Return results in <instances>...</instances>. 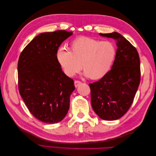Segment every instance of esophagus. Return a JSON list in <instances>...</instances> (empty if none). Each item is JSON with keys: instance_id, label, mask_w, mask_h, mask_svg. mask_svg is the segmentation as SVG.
I'll return each mask as SVG.
<instances>
[{"instance_id": "1", "label": "esophagus", "mask_w": 156, "mask_h": 156, "mask_svg": "<svg viewBox=\"0 0 156 156\" xmlns=\"http://www.w3.org/2000/svg\"><path fill=\"white\" fill-rule=\"evenodd\" d=\"M81 84V82L80 81H77V80H75V81H74V85L75 87H77Z\"/></svg>"}]
</instances>
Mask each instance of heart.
Here are the masks:
<instances>
[{
	"mask_svg": "<svg viewBox=\"0 0 156 156\" xmlns=\"http://www.w3.org/2000/svg\"><path fill=\"white\" fill-rule=\"evenodd\" d=\"M116 53L115 45L109 41H100L81 36L69 45V51L60 48L56 60L65 73L72 77L83 69L91 79H100L109 72Z\"/></svg>",
	"mask_w": 156,
	"mask_h": 156,
	"instance_id": "1",
	"label": "heart"
}]
</instances>
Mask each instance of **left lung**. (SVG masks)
I'll use <instances>...</instances> for the list:
<instances>
[{
  "label": "left lung",
  "mask_w": 156,
  "mask_h": 156,
  "mask_svg": "<svg viewBox=\"0 0 156 156\" xmlns=\"http://www.w3.org/2000/svg\"><path fill=\"white\" fill-rule=\"evenodd\" d=\"M100 35L115 39L118 48L111 69L99 81L89 84L91 104L101 119L115 120L129 109L137 91L140 81L139 55L119 33Z\"/></svg>",
  "instance_id": "left-lung-1"
}]
</instances>
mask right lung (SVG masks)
Here are the masks:
<instances>
[{"label":"right lung","mask_w":156,"mask_h":156,"mask_svg":"<svg viewBox=\"0 0 156 156\" xmlns=\"http://www.w3.org/2000/svg\"><path fill=\"white\" fill-rule=\"evenodd\" d=\"M72 34L63 30L41 33L19 58L20 94L31 114L44 123L60 122L69 110L73 80L62 72L56 55L61 44Z\"/></svg>","instance_id":"1"}]
</instances>
